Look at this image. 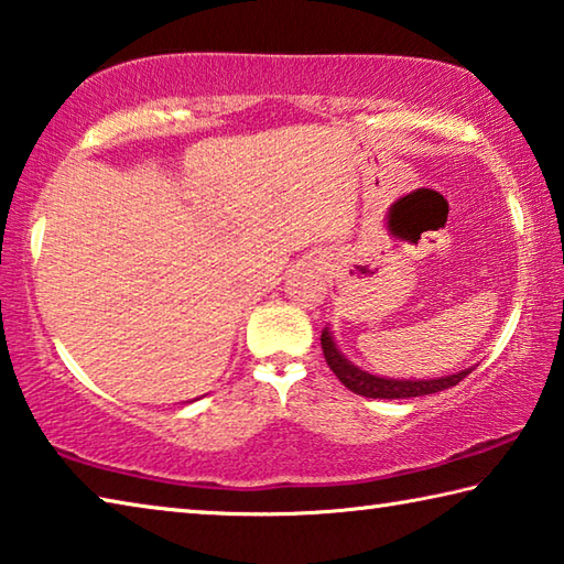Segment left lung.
Returning a JSON list of instances; mask_svg holds the SVG:
<instances>
[{"label": "left lung", "mask_w": 564, "mask_h": 564, "mask_svg": "<svg viewBox=\"0 0 564 564\" xmlns=\"http://www.w3.org/2000/svg\"><path fill=\"white\" fill-rule=\"evenodd\" d=\"M322 351L324 359H327L329 369L337 373V379L347 387L349 391L359 393V397L367 399H411V397H429V393H438L443 389L456 387L458 381L468 377L473 369H466L460 373H451V377L443 379H429V381H409V379H383L373 377V373L361 371L354 367L347 359L341 357V351L334 344L329 329L322 332Z\"/></svg>", "instance_id": "8db88e82"}]
</instances>
